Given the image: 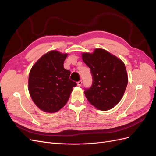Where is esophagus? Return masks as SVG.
<instances>
[{"label":"esophagus","mask_w":156,"mask_h":156,"mask_svg":"<svg viewBox=\"0 0 156 156\" xmlns=\"http://www.w3.org/2000/svg\"><path fill=\"white\" fill-rule=\"evenodd\" d=\"M82 83H83V82H82V81L81 80V81H79L77 82V85L79 87H81L82 85Z\"/></svg>","instance_id":"34e87169"}]
</instances>
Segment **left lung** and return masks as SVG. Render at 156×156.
Wrapping results in <instances>:
<instances>
[{
	"label": "left lung",
	"mask_w": 156,
	"mask_h": 156,
	"mask_svg": "<svg viewBox=\"0 0 156 156\" xmlns=\"http://www.w3.org/2000/svg\"><path fill=\"white\" fill-rule=\"evenodd\" d=\"M82 58L93 79L92 86L84 89L87 99L98 109H111L121 100L128 83L125 64L102 49H96L93 53H84Z\"/></svg>",
	"instance_id": "left-lung-1"
}]
</instances>
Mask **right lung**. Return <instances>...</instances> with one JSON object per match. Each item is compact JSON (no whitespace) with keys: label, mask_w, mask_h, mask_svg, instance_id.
Instances as JSON below:
<instances>
[{"label":"right lung","mask_w":156,"mask_h":156,"mask_svg":"<svg viewBox=\"0 0 156 156\" xmlns=\"http://www.w3.org/2000/svg\"><path fill=\"white\" fill-rule=\"evenodd\" d=\"M68 54L57 51L47 53L33 66L29 73V90L32 101L41 110L55 112L69 100L77 83L69 79L70 71L64 69Z\"/></svg>","instance_id":"right-lung-1"}]
</instances>
